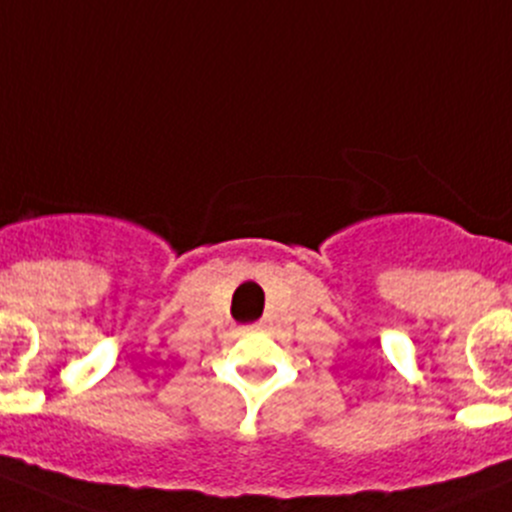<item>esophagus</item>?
<instances>
[{
	"label": "esophagus",
	"instance_id": "esophagus-1",
	"mask_svg": "<svg viewBox=\"0 0 512 512\" xmlns=\"http://www.w3.org/2000/svg\"><path fill=\"white\" fill-rule=\"evenodd\" d=\"M257 327H262V324H257Z\"/></svg>",
	"mask_w": 512,
	"mask_h": 512
}]
</instances>
